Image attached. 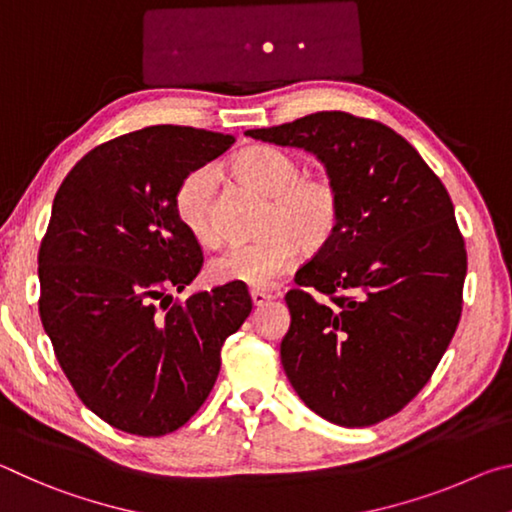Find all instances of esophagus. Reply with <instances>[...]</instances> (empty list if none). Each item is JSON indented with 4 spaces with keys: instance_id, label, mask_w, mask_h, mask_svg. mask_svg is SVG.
Instances as JSON below:
<instances>
[{
    "instance_id": "34e87169",
    "label": "esophagus",
    "mask_w": 512,
    "mask_h": 512,
    "mask_svg": "<svg viewBox=\"0 0 512 512\" xmlns=\"http://www.w3.org/2000/svg\"><path fill=\"white\" fill-rule=\"evenodd\" d=\"M250 298H253V305H255V307H262V305H266V302H271V300H275V296H273V293H266V291H257V289H253V291H250Z\"/></svg>"
}]
</instances>
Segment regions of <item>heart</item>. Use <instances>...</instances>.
Here are the masks:
<instances>
[{
    "label": "heart",
    "mask_w": 512,
    "mask_h": 512,
    "mask_svg": "<svg viewBox=\"0 0 512 512\" xmlns=\"http://www.w3.org/2000/svg\"><path fill=\"white\" fill-rule=\"evenodd\" d=\"M232 171L271 198L259 225L262 239L223 250L207 266V275L219 284L271 289L296 264L300 248L316 253L332 241L341 223L339 187L325 173H302L305 167L296 155L268 144L241 151L232 160ZM216 187V169L203 164L189 171L173 194L178 221L203 246L221 241L214 216Z\"/></svg>",
    "instance_id": "heart-1"
}]
</instances>
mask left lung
Listing matches in <instances>:
<instances>
[{
  "label": "left lung",
  "mask_w": 512,
  "mask_h": 512,
  "mask_svg": "<svg viewBox=\"0 0 512 512\" xmlns=\"http://www.w3.org/2000/svg\"><path fill=\"white\" fill-rule=\"evenodd\" d=\"M246 135L311 151L341 194L339 230L284 298L291 386L341 427L391 418L431 379L461 320L467 253L452 198L375 119L323 110Z\"/></svg>",
  "instance_id": "obj_1"
}]
</instances>
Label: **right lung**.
Here are the masks:
<instances>
[{
    "label": "right lung",
    "mask_w": 512,
    "mask_h": 512,
    "mask_svg": "<svg viewBox=\"0 0 512 512\" xmlns=\"http://www.w3.org/2000/svg\"><path fill=\"white\" fill-rule=\"evenodd\" d=\"M235 137L149 126L94 146L58 187L38 253L40 318L69 384L110 427L176 431L207 400L253 300L223 284L180 302L203 250L173 194Z\"/></svg>",
    "instance_id": "1"
}]
</instances>
